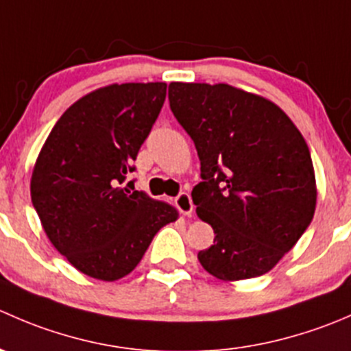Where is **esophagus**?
<instances>
[{
  "label": "esophagus",
  "mask_w": 351,
  "mask_h": 351,
  "mask_svg": "<svg viewBox=\"0 0 351 351\" xmlns=\"http://www.w3.org/2000/svg\"><path fill=\"white\" fill-rule=\"evenodd\" d=\"M175 205L183 215H189L190 217V215L193 214V202H192V197H190V193H185V192L180 193V195L175 198Z\"/></svg>",
  "instance_id": "34e87169"
}]
</instances>
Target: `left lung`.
Masks as SVG:
<instances>
[{"label": "left lung", "mask_w": 351, "mask_h": 351, "mask_svg": "<svg viewBox=\"0 0 351 351\" xmlns=\"http://www.w3.org/2000/svg\"><path fill=\"white\" fill-rule=\"evenodd\" d=\"M169 107L192 137L202 182L197 215L214 244L202 267L224 282L270 271L292 250L316 210L309 147L274 101L219 83H169Z\"/></svg>", "instance_id": "left-lung-1"}]
</instances>
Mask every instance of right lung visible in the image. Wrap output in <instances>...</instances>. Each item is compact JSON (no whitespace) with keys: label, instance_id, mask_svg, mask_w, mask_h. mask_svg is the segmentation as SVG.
I'll return each mask as SVG.
<instances>
[{"label":"right lung","instance_id":"1","mask_svg":"<svg viewBox=\"0 0 351 351\" xmlns=\"http://www.w3.org/2000/svg\"><path fill=\"white\" fill-rule=\"evenodd\" d=\"M166 83L108 84L74 101L45 139L30 180L49 241L81 274L129 275L178 210L120 186L161 112Z\"/></svg>","mask_w":351,"mask_h":351}]
</instances>
